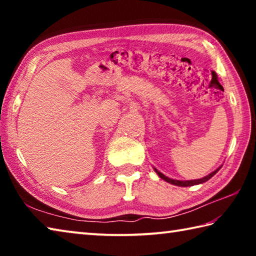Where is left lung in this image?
Masks as SVG:
<instances>
[{"label": "left lung", "mask_w": 256, "mask_h": 256, "mask_svg": "<svg viewBox=\"0 0 256 256\" xmlns=\"http://www.w3.org/2000/svg\"><path fill=\"white\" fill-rule=\"evenodd\" d=\"M220 170V168H218V170H216L214 172H212L211 174H209L206 177H203V178H200V180H172V178H168L167 176H164V174H162V172H158L157 170L154 168V170L157 174L159 175L160 178L164 180L166 182H168V183L170 184H174V185H177V186H183V188H186V186H193V185H198V184H201V183H204V182L209 180L212 176H214L216 172H218Z\"/></svg>", "instance_id": "8db88e82"}]
</instances>
